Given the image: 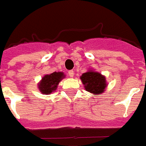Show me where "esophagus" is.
<instances>
[{
  "label": "esophagus",
  "instance_id": "1",
  "mask_svg": "<svg viewBox=\"0 0 146 146\" xmlns=\"http://www.w3.org/2000/svg\"><path fill=\"white\" fill-rule=\"evenodd\" d=\"M68 73H69V76H70V77H73V75H74V72H73V70H70V71L68 72Z\"/></svg>",
  "mask_w": 146,
  "mask_h": 146
}]
</instances>
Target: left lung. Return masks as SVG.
I'll list each match as a JSON object with an SVG mask.
<instances>
[{"mask_svg":"<svg viewBox=\"0 0 146 146\" xmlns=\"http://www.w3.org/2000/svg\"><path fill=\"white\" fill-rule=\"evenodd\" d=\"M80 79L86 91L91 92L93 95H101L104 93L108 86L106 76L91 69L83 73L80 76Z\"/></svg>","mask_w":146,"mask_h":146,"instance_id":"obj_1","label":"left lung"}]
</instances>
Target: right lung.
Wrapping results in <instances>:
<instances>
[{
  "instance_id": "add662e5",
  "label": "right lung",
  "mask_w": 146,
  "mask_h": 146,
  "mask_svg": "<svg viewBox=\"0 0 146 146\" xmlns=\"http://www.w3.org/2000/svg\"><path fill=\"white\" fill-rule=\"evenodd\" d=\"M65 77L66 75L62 72H54L50 74H46L37 84L39 91L44 95H49L55 92L59 82Z\"/></svg>"
}]
</instances>
